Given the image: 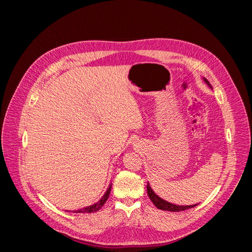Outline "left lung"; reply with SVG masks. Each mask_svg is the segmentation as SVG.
Masks as SVG:
<instances>
[{
	"label": "left lung",
	"instance_id": "obj_1",
	"mask_svg": "<svg viewBox=\"0 0 252 252\" xmlns=\"http://www.w3.org/2000/svg\"><path fill=\"white\" fill-rule=\"evenodd\" d=\"M204 81L205 83L207 84V85L212 89L210 83L206 80L204 78ZM147 193H148V196L149 199L151 200V202L154 203V205L156 206L157 208L161 209V210H166V211H172V212H179V211H183V210H186V209H189V208H193L194 206H196L197 204L195 205H188V206H181V205H175V204H171L169 202H167L163 199H161L158 195H157L155 193L154 190L151 189L149 183H147Z\"/></svg>",
	"mask_w": 252,
	"mask_h": 252
}]
</instances>
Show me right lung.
<instances>
[{
    "label": "right lung",
    "instance_id": "add662e5",
    "mask_svg": "<svg viewBox=\"0 0 252 252\" xmlns=\"http://www.w3.org/2000/svg\"><path fill=\"white\" fill-rule=\"evenodd\" d=\"M110 190H111V184L109 185L108 189L106 190L105 194L102 196V199H101L100 201L96 202V203L94 204V205L87 206V207L81 208V209H79V210H73L72 212H74V213H91V212H95V211H97V210H100V209L102 208V206L106 203V201L108 200L109 194H110Z\"/></svg>",
    "mask_w": 252,
    "mask_h": 252
}]
</instances>
